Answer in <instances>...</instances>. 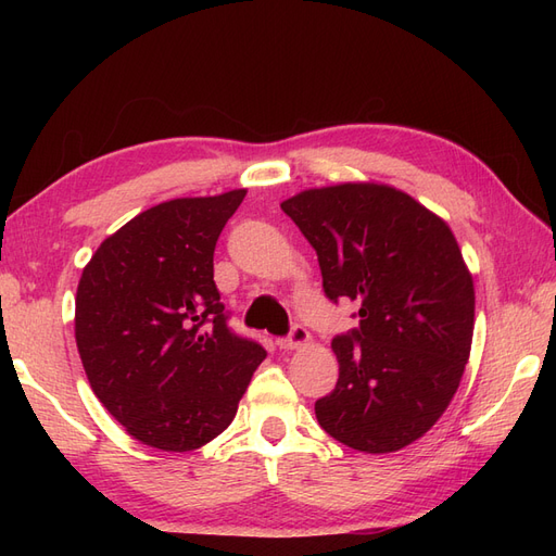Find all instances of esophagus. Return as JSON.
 <instances>
[{"instance_id": "obj_1", "label": "esophagus", "mask_w": 556, "mask_h": 556, "mask_svg": "<svg viewBox=\"0 0 556 556\" xmlns=\"http://www.w3.org/2000/svg\"><path fill=\"white\" fill-rule=\"evenodd\" d=\"M311 343V333L301 327V325H294L292 327V331H290V336H285V339H278V348L280 350H299V348H304V345H308Z\"/></svg>"}]
</instances>
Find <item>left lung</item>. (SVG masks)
<instances>
[{"mask_svg": "<svg viewBox=\"0 0 556 556\" xmlns=\"http://www.w3.org/2000/svg\"><path fill=\"white\" fill-rule=\"evenodd\" d=\"M280 208L315 248L325 294L359 304V329L331 341L339 382L315 403L319 427L368 454L422 439L473 341V276L450 225L371 180L311 188Z\"/></svg>", "mask_w": 556, "mask_h": 556, "instance_id": "1", "label": "left lung"}]
</instances>
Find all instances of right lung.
<instances>
[{
    "label": "right lung",
    "mask_w": 556,
    "mask_h": 556,
    "mask_svg": "<svg viewBox=\"0 0 556 556\" xmlns=\"http://www.w3.org/2000/svg\"><path fill=\"white\" fill-rule=\"evenodd\" d=\"M248 190L180 197L94 250L76 290V345L94 396L131 439L190 452L220 435L266 352L227 327L213 252Z\"/></svg>",
    "instance_id": "obj_1"
}]
</instances>
